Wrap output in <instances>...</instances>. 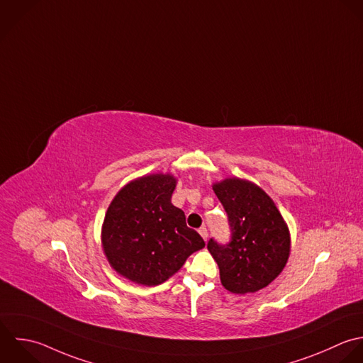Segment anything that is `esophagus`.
Listing matches in <instances>:
<instances>
[{"label":"esophagus","mask_w":363,"mask_h":363,"mask_svg":"<svg viewBox=\"0 0 363 363\" xmlns=\"http://www.w3.org/2000/svg\"><path fill=\"white\" fill-rule=\"evenodd\" d=\"M198 232H199V235L202 236V239L206 242V240H208V229H206V228H199Z\"/></svg>","instance_id":"esophagus-1"}]
</instances>
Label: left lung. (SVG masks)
Here are the masks:
<instances>
[{"mask_svg":"<svg viewBox=\"0 0 363 363\" xmlns=\"http://www.w3.org/2000/svg\"><path fill=\"white\" fill-rule=\"evenodd\" d=\"M229 222L230 239L213 238L208 250L216 260L220 281L236 294L267 287L284 269L290 255L287 225L270 196L257 185L239 178L213 185Z\"/></svg>","mask_w":363,"mask_h":363,"instance_id":"obj_1","label":"left lung"}]
</instances>
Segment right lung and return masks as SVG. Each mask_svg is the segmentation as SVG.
Wrapping results in <instances>:
<instances>
[{
  "mask_svg": "<svg viewBox=\"0 0 363 363\" xmlns=\"http://www.w3.org/2000/svg\"><path fill=\"white\" fill-rule=\"evenodd\" d=\"M174 189L172 175L143 177L125 185L107 209L104 253L113 269L134 283H164L205 246L186 226L185 213L171 203Z\"/></svg>",
  "mask_w": 363,
  "mask_h": 363,
  "instance_id": "add662e5",
  "label": "right lung"
}]
</instances>
